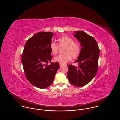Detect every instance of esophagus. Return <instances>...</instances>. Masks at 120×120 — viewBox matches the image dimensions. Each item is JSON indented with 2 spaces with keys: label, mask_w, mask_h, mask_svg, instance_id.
<instances>
[{
  "label": "esophagus",
  "mask_w": 120,
  "mask_h": 120,
  "mask_svg": "<svg viewBox=\"0 0 120 120\" xmlns=\"http://www.w3.org/2000/svg\"><path fill=\"white\" fill-rule=\"evenodd\" d=\"M59 65H60V67H62L63 65V64H62V63H59Z\"/></svg>",
  "instance_id": "34e87169"
}]
</instances>
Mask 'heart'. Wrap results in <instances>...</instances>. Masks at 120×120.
I'll list each match as a JSON object with an SVG mask.
<instances>
[{
    "label": "heart",
    "mask_w": 120,
    "mask_h": 120,
    "mask_svg": "<svg viewBox=\"0 0 120 120\" xmlns=\"http://www.w3.org/2000/svg\"><path fill=\"white\" fill-rule=\"evenodd\" d=\"M73 40L71 37L68 35H64L57 39L59 46L65 47L63 51L64 54L54 57L55 61L65 64L71 59L72 56L73 58H75L79 56L81 50L80 45L79 42ZM49 47L52 53L56 55L58 51V46L57 44L55 42L52 41Z\"/></svg>",
    "instance_id": "obj_1"
}]
</instances>
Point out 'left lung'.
Wrapping results in <instances>:
<instances>
[{"instance_id": "8db88e82", "label": "left lung", "mask_w": 120, "mask_h": 120, "mask_svg": "<svg viewBox=\"0 0 120 120\" xmlns=\"http://www.w3.org/2000/svg\"><path fill=\"white\" fill-rule=\"evenodd\" d=\"M75 37L79 41L81 50L75 63L78 66L68 65V77L70 82L77 87L86 86L94 77L98 70L99 49L94 37L83 31H75Z\"/></svg>"}]
</instances>
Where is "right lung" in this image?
Returning <instances> with one entry per match:
<instances>
[{
	"label": "right lung",
	"instance_id": "add662e5",
	"mask_svg": "<svg viewBox=\"0 0 120 120\" xmlns=\"http://www.w3.org/2000/svg\"><path fill=\"white\" fill-rule=\"evenodd\" d=\"M53 33L39 32L26 41L22 63L26 79L35 87L45 89L53 82L59 68L58 63H51L50 44ZM50 62L51 64H48Z\"/></svg>",
	"mask_w": 120,
	"mask_h": 120
}]
</instances>
